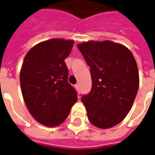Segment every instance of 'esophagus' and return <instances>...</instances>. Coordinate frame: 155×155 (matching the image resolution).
I'll use <instances>...</instances> for the list:
<instances>
[{"label":"esophagus","instance_id":"esophagus-1","mask_svg":"<svg viewBox=\"0 0 155 155\" xmlns=\"http://www.w3.org/2000/svg\"><path fill=\"white\" fill-rule=\"evenodd\" d=\"M74 88H75V90L77 91L78 92H80V91H81V88H80V85H79V84H76V85H74Z\"/></svg>","mask_w":155,"mask_h":155}]
</instances>
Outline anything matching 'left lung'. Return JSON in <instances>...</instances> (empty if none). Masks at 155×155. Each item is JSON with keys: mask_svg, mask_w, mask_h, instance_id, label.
I'll return each mask as SVG.
<instances>
[{"mask_svg": "<svg viewBox=\"0 0 155 155\" xmlns=\"http://www.w3.org/2000/svg\"><path fill=\"white\" fill-rule=\"evenodd\" d=\"M89 66L91 91L81 101L91 124L101 129L125 118L139 86L138 65L132 52L111 41H88L77 45Z\"/></svg>", "mask_w": 155, "mask_h": 155, "instance_id": "1", "label": "left lung"}]
</instances>
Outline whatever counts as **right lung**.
Wrapping results in <instances>:
<instances>
[{"mask_svg": "<svg viewBox=\"0 0 155 155\" xmlns=\"http://www.w3.org/2000/svg\"><path fill=\"white\" fill-rule=\"evenodd\" d=\"M73 45L74 40H46L33 46L22 63L20 85L23 100L32 117L44 126L54 127L64 123L77 101L64 63Z\"/></svg>", "mask_w": 155, "mask_h": 155, "instance_id": "obj_1", "label": "right lung"}]
</instances>
